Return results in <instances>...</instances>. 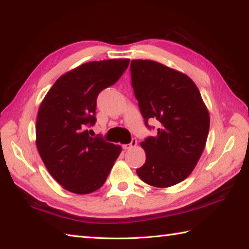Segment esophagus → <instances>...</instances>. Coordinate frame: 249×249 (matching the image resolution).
I'll list each match as a JSON object with an SVG mask.
<instances>
[{"instance_id": "34e87169", "label": "esophagus", "mask_w": 249, "mask_h": 249, "mask_svg": "<svg viewBox=\"0 0 249 249\" xmlns=\"http://www.w3.org/2000/svg\"><path fill=\"white\" fill-rule=\"evenodd\" d=\"M137 144V140L133 138L132 142H130V143H127V144H123V148L125 149V150H127V149H132L133 147H136Z\"/></svg>"}]
</instances>
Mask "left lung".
<instances>
[{
  "label": "left lung",
  "instance_id": "obj_1",
  "mask_svg": "<svg viewBox=\"0 0 249 249\" xmlns=\"http://www.w3.org/2000/svg\"><path fill=\"white\" fill-rule=\"evenodd\" d=\"M130 73L144 123L157 120L160 124L156 136L140 142L146 162L136 172L151 186H173L187 178L200 159L209 112L186 74L151 60H133Z\"/></svg>",
  "mask_w": 249,
  "mask_h": 249
}]
</instances>
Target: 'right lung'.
Segmentation results:
<instances>
[{
  "instance_id": "right-lung-1",
  "label": "right lung",
  "mask_w": 249,
  "mask_h": 249,
  "mask_svg": "<svg viewBox=\"0 0 249 249\" xmlns=\"http://www.w3.org/2000/svg\"><path fill=\"white\" fill-rule=\"evenodd\" d=\"M129 58L93 61L62 75L40 105L36 144L44 165L61 186L74 194L96 192L122 151L121 146L89 135L96 123L97 97L115 84Z\"/></svg>"
}]
</instances>
